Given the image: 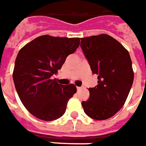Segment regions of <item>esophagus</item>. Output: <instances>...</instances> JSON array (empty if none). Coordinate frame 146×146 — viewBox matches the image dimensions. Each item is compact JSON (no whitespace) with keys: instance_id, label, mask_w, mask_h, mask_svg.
<instances>
[{"instance_id":"obj_1","label":"esophagus","mask_w":146,"mask_h":146,"mask_svg":"<svg viewBox=\"0 0 146 146\" xmlns=\"http://www.w3.org/2000/svg\"><path fill=\"white\" fill-rule=\"evenodd\" d=\"M81 87H78V86H77V91H79V90H81Z\"/></svg>"}]
</instances>
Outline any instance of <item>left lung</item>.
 <instances>
[{
	"label": "left lung",
	"mask_w": 146,
	"mask_h": 146,
	"mask_svg": "<svg viewBox=\"0 0 146 146\" xmlns=\"http://www.w3.org/2000/svg\"><path fill=\"white\" fill-rule=\"evenodd\" d=\"M81 48L93 73L98 75V86L90 88V98L81 105L94 120H106L118 112L127 99L134 73L126 48L107 34L81 38Z\"/></svg>",
	"instance_id": "1"
}]
</instances>
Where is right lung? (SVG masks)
<instances>
[{"mask_svg": "<svg viewBox=\"0 0 146 146\" xmlns=\"http://www.w3.org/2000/svg\"><path fill=\"white\" fill-rule=\"evenodd\" d=\"M79 44L78 37L43 35L19 51L13 73L15 88L24 106L36 118L49 121L65 113L77 88L73 84L60 85L51 77Z\"/></svg>", "mask_w": 146, "mask_h": 146, "instance_id": "add662e5", "label": "right lung"}]
</instances>
